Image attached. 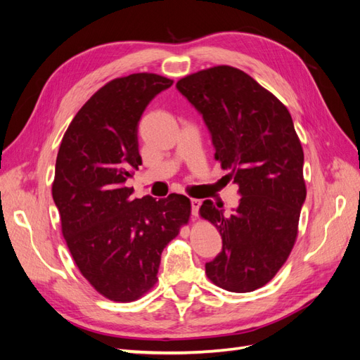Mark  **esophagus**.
<instances>
[{"mask_svg":"<svg viewBox=\"0 0 360 360\" xmlns=\"http://www.w3.org/2000/svg\"><path fill=\"white\" fill-rule=\"evenodd\" d=\"M201 201L197 198H191V210H192V216L197 217L198 216V210H200Z\"/></svg>","mask_w":360,"mask_h":360,"instance_id":"obj_1","label":"esophagus"}]
</instances>
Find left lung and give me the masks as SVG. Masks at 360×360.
Returning <instances> with one entry per match:
<instances>
[{
	"instance_id": "obj_1",
	"label": "left lung",
	"mask_w": 360,
	"mask_h": 360,
	"mask_svg": "<svg viewBox=\"0 0 360 360\" xmlns=\"http://www.w3.org/2000/svg\"><path fill=\"white\" fill-rule=\"evenodd\" d=\"M176 86L202 115L214 159L242 195L231 213L210 200L201 205L200 214L222 237V250L205 263L207 278L233 292L254 291L287 261L307 198L292 118L274 94L231 66L184 76Z\"/></svg>"
}]
</instances>
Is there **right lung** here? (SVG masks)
Masks as SVG:
<instances>
[{
	"label": "right lung",
	"instance_id": "1",
	"mask_svg": "<svg viewBox=\"0 0 360 360\" xmlns=\"http://www.w3.org/2000/svg\"><path fill=\"white\" fill-rule=\"evenodd\" d=\"M172 81L155 73L117 78L96 91L63 136L52 198L82 276L114 302H132L158 281L162 250L188 224L191 201L134 198L126 186L143 163L138 123Z\"/></svg>",
	"mask_w": 360,
	"mask_h": 360
}]
</instances>
